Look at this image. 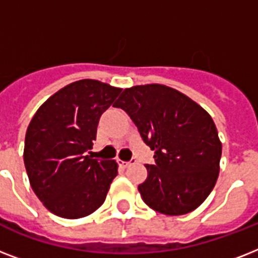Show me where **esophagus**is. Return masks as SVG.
I'll return each mask as SVG.
<instances>
[{
    "label": "esophagus",
    "instance_id": "obj_1",
    "mask_svg": "<svg viewBox=\"0 0 258 258\" xmlns=\"http://www.w3.org/2000/svg\"><path fill=\"white\" fill-rule=\"evenodd\" d=\"M131 162H134V159H131V161H130V162H124V161H120V159H119V161H117V163H119V166H120V167L125 169L127 166L131 165Z\"/></svg>",
    "mask_w": 258,
    "mask_h": 258
}]
</instances>
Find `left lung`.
<instances>
[{"instance_id":"obj_1","label":"left lung","mask_w":258,"mask_h":258,"mask_svg":"<svg viewBox=\"0 0 258 258\" xmlns=\"http://www.w3.org/2000/svg\"><path fill=\"white\" fill-rule=\"evenodd\" d=\"M133 119L146 145L154 150V165L138 186L142 200L155 212L182 216L196 210L220 172L222 154L212 116L174 88L146 84L125 88L115 103Z\"/></svg>"}]
</instances>
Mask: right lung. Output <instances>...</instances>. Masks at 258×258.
<instances>
[{"label": "right lung", "instance_id": "add662e5", "mask_svg": "<svg viewBox=\"0 0 258 258\" xmlns=\"http://www.w3.org/2000/svg\"><path fill=\"white\" fill-rule=\"evenodd\" d=\"M120 91L79 80L52 95L32 117L24 147L26 174L34 194L56 216L87 217L105 201L117 163L84 154L92 149L101 113Z\"/></svg>", "mask_w": 258, "mask_h": 258}]
</instances>
